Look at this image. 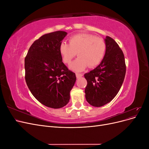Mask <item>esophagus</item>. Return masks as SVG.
I'll list each match as a JSON object with an SVG mask.
<instances>
[{
	"instance_id": "obj_1",
	"label": "esophagus",
	"mask_w": 149,
	"mask_h": 149,
	"mask_svg": "<svg viewBox=\"0 0 149 149\" xmlns=\"http://www.w3.org/2000/svg\"><path fill=\"white\" fill-rule=\"evenodd\" d=\"M76 78H79L80 77H81V76H83V74H81V73H76Z\"/></svg>"
}]
</instances>
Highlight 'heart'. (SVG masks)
Returning a JSON list of instances; mask_svg holds the SVG:
<instances>
[{"label": "heart", "instance_id": "obj_1", "mask_svg": "<svg viewBox=\"0 0 149 149\" xmlns=\"http://www.w3.org/2000/svg\"><path fill=\"white\" fill-rule=\"evenodd\" d=\"M59 51L63 61L70 64L76 54L79 56L70 65L75 71H81L88 66L93 68L101 63L106 52V43L102 38L88 33H80L69 38V44L63 42Z\"/></svg>", "mask_w": 149, "mask_h": 149}]
</instances>
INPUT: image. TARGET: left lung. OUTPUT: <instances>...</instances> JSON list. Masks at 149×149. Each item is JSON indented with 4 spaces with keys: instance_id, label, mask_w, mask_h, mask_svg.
I'll return each instance as SVG.
<instances>
[{
    "instance_id": "left-lung-1",
    "label": "left lung",
    "mask_w": 149,
    "mask_h": 149,
    "mask_svg": "<svg viewBox=\"0 0 149 149\" xmlns=\"http://www.w3.org/2000/svg\"><path fill=\"white\" fill-rule=\"evenodd\" d=\"M106 52L104 59L95 69L84 74L87 80L85 97L90 104L101 107L111 101L123 83L126 66L124 53L119 45L106 37Z\"/></svg>"
}]
</instances>
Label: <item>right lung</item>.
<instances>
[{"label":"right lung","instance_id":"1","mask_svg":"<svg viewBox=\"0 0 149 149\" xmlns=\"http://www.w3.org/2000/svg\"><path fill=\"white\" fill-rule=\"evenodd\" d=\"M66 35L64 31L43 35L31 45L25 58V78L30 92L40 103L54 109L68 103L76 79L59 51Z\"/></svg>","mask_w":149,"mask_h":149}]
</instances>
